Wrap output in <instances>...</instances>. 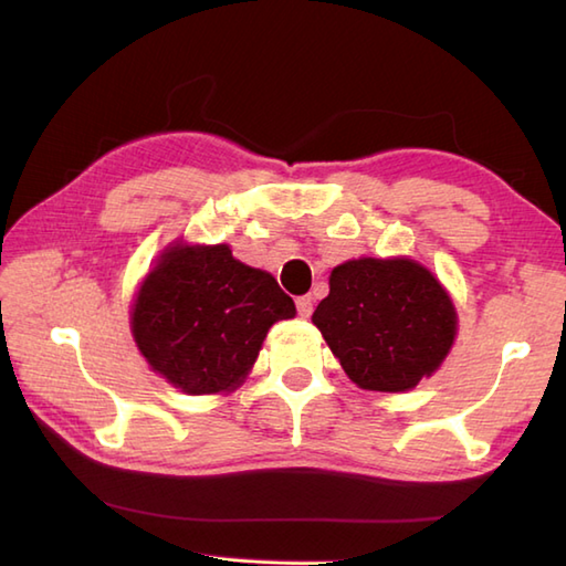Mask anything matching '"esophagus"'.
Returning a JSON list of instances; mask_svg holds the SVG:
<instances>
[{
	"label": "esophagus",
	"mask_w": 566,
	"mask_h": 566,
	"mask_svg": "<svg viewBox=\"0 0 566 566\" xmlns=\"http://www.w3.org/2000/svg\"><path fill=\"white\" fill-rule=\"evenodd\" d=\"M296 312H298V316H304V318L312 316V312H314V296L312 294L298 296L296 298Z\"/></svg>",
	"instance_id": "esophagus-1"
}]
</instances>
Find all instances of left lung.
I'll use <instances>...</instances> for the list:
<instances>
[{
    "label": "left lung",
    "instance_id": "left-lung-1",
    "mask_svg": "<svg viewBox=\"0 0 566 566\" xmlns=\"http://www.w3.org/2000/svg\"><path fill=\"white\" fill-rule=\"evenodd\" d=\"M328 284L312 321L356 385L405 392L447 358L457 312L419 262L350 260L331 272Z\"/></svg>",
    "mask_w": 566,
    "mask_h": 566
}]
</instances>
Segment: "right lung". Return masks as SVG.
<instances>
[{
	"label": "right lung",
	"instance_id": "1",
	"mask_svg": "<svg viewBox=\"0 0 566 566\" xmlns=\"http://www.w3.org/2000/svg\"><path fill=\"white\" fill-rule=\"evenodd\" d=\"M294 314L274 276L242 264L228 245H176L144 280L132 334L174 387L210 395L240 385L270 326Z\"/></svg>",
	"mask_w": 566,
	"mask_h": 566
}]
</instances>
